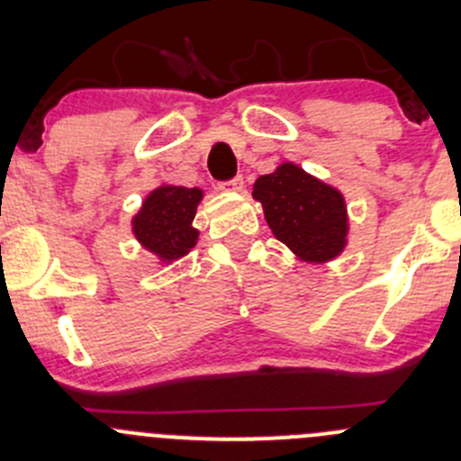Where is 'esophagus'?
<instances>
[{"label":"esophagus","instance_id":"esophagus-1","mask_svg":"<svg viewBox=\"0 0 461 461\" xmlns=\"http://www.w3.org/2000/svg\"><path fill=\"white\" fill-rule=\"evenodd\" d=\"M243 187H245V183H243V178H234V180H227V183H221L218 185V189H221V192H243Z\"/></svg>","mask_w":461,"mask_h":461}]
</instances>
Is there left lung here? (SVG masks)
<instances>
[{
    "label": "left lung",
    "mask_w": 461,
    "mask_h": 461,
    "mask_svg": "<svg viewBox=\"0 0 461 461\" xmlns=\"http://www.w3.org/2000/svg\"><path fill=\"white\" fill-rule=\"evenodd\" d=\"M252 198L263 204L272 234L299 260L323 265L348 248L350 218L346 196L294 162L260 176Z\"/></svg>",
    "instance_id": "left-lung-1"
}]
</instances>
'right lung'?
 <instances>
[{
  "instance_id": "1",
  "label": "right lung",
  "mask_w": 461,
  "mask_h": 461,
  "mask_svg": "<svg viewBox=\"0 0 461 461\" xmlns=\"http://www.w3.org/2000/svg\"><path fill=\"white\" fill-rule=\"evenodd\" d=\"M203 198L201 187L160 183L147 194L140 209L133 213V239L158 258V265L165 267L176 263L196 248L201 231L194 227V218Z\"/></svg>"
}]
</instances>
